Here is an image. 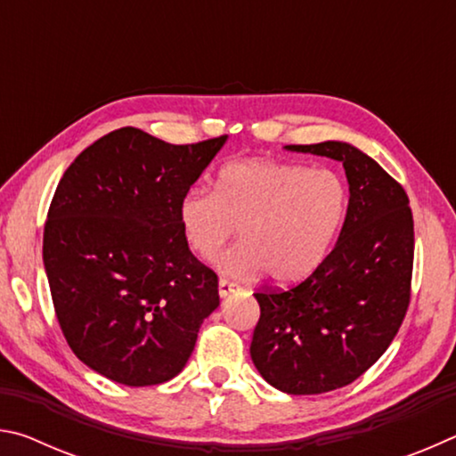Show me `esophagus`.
<instances>
[{"label":"esophagus","mask_w":456,"mask_h":456,"mask_svg":"<svg viewBox=\"0 0 456 456\" xmlns=\"http://www.w3.org/2000/svg\"><path fill=\"white\" fill-rule=\"evenodd\" d=\"M239 289V285L229 281V280H219V296L221 297H227L231 293H235Z\"/></svg>","instance_id":"34e87169"}]
</instances>
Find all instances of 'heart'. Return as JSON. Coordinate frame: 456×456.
I'll use <instances>...</instances> for the list:
<instances>
[{
	"label": "heart",
	"mask_w": 456,
	"mask_h": 456,
	"mask_svg": "<svg viewBox=\"0 0 456 456\" xmlns=\"http://www.w3.org/2000/svg\"><path fill=\"white\" fill-rule=\"evenodd\" d=\"M350 205L348 184L331 168L243 159L225 165L215 192L191 189L176 207L192 253L215 259L239 227L241 243L219 257L235 277L265 269L277 283H296L328 256Z\"/></svg>",
	"instance_id": "heart-1"
}]
</instances>
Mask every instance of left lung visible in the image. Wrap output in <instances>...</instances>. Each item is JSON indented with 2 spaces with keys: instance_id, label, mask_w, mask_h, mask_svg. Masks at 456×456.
I'll return each instance as SVG.
<instances>
[{
  "instance_id": "obj_1",
  "label": "left lung",
  "mask_w": 456,
  "mask_h": 456,
  "mask_svg": "<svg viewBox=\"0 0 456 456\" xmlns=\"http://www.w3.org/2000/svg\"><path fill=\"white\" fill-rule=\"evenodd\" d=\"M285 149L339 160L350 205L334 249L310 277L256 293L261 315L249 352L273 388L322 395L364 374L403 326L414 221L403 184L356 146L326 141Z\"/></svg>"
}]
</instances>
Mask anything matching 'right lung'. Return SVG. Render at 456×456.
Masks as SVG:
<instances>
[{"mask_svg":"<svg viewBox=\"0 0 456 456\" xmlns=\"http://www.w3.org/2000/svg\"><path fill=\"white\" fill-rule=\"evenodd\" d=\"M225 141L168 144L125 126L58 183L44 227L53 310L72 352L108 380H171L217 310V275L191 253L176 207Z\"/></svg>","mask_w":456,"mask_h":456,"instance_id":"right-lung-1","label":"right lung"}]
</instances>
